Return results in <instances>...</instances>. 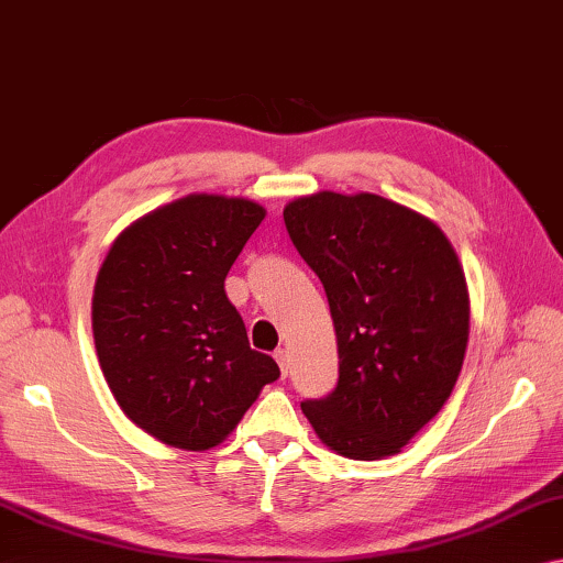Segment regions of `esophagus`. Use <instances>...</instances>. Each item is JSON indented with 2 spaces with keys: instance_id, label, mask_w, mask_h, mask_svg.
<instances>
[{
  "instance_id": "34e87169",
  "label": "esophagus",
  "mask_w": 563,
  "mask_h": 563,
  "mask_svg": "<svg viewBox=\"0 0 563 563\" xmlns=\"http://www.w3.org/2000/svg\"><path fill=\"white\" fill-rule=\"evenodd\" d=\"M274 360H276V365H279L282 375L287 377V372H289V352L287 350H276L274 352Z\"/></svg>"
}]
</instances>
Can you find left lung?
<instances>
[{"instance_id": "8db88e82", "label": "left lung", "mask_w": 563, "mask_h": 563, "mask_svg": "<svg viewBox=\"0 0 563 563\" xmlns=\"http://www.w3.org/2000/svg\"><path fill=\"white\" fill-rule=\"evenodd\" d=\"M284 223L327 291L340 354L336 387L301 412L352 461L400 453L451 397L468 347V287L451 241L375 194L294 198Z\"/></svg>"}]
</instances>
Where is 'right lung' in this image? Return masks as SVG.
I'll return each mask as SVG.
<instances>
[{
	"label": "right lung",
	"mask_w": 563,
	"mask_h": 563,
	"mask_svg": "<svg viewBox=\"0 0 563 563\" xmlns=\"http://www.w3.org/2000/svg\"><path fill=\"white\" fill-rule=\"evenodd\" d=\"M264 216L249 198L191 194L131 223L100 266L92 334L102 375L120 410L161 443L216 448L279 377L269 354L249 347L223 289Z\"/></svg>",
	"instance_id": "1"
}]
</instances>
